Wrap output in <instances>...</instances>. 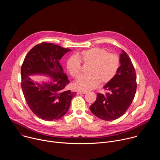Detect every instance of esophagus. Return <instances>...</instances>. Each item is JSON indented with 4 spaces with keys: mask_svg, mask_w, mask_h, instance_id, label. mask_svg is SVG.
Instances as JSON below:
<instances>
[{
    "mask_svg": "<svg viewBox=\"0 0 160 160\" xmlns=\"http://www.w3.org/2000/svg\"><path fill=\"white\" fill-rule=\"evenodd\" d=\"M87 92L84 90H78L77 91V94H85Z\"/></svg>",
    "mask_w": 160,
    "mask_h": 160,
    "instance_id": "obj_1",
    "label": "esophagus"
}]
</instances>
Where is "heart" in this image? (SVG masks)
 Masks as SVG:
<instances>
[{"instance_id":"b5f03b06","label":"heart","mask_w":160,"mask_h":160,"mask_svg":"<svg viewBox=\"0 0 160 160\" xmlns=\"http://www.w3.org/2000/svg\"><path fill=\"white\" fill-rule=\"evenodd\" d=\"M73 55L67 61L66 68L73 78L81 73L82 62L90 64L87 75L79 77L74 87L80 90H88L96 88L100 82L105 84L111 81L117 74L120 67V58L115 53H108L102 48H94L83 50L77 55Z\"/></svg>"}]
</instances>
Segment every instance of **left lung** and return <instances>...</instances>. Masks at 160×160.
<instances>
[{"mask_svg": "<svg viewBox=\"0 0 160 160\" xmlns=\"http://www.w3.org/2000/svg\"><path fill=\"white\" fill-rule=\"evenodd\" d=\"M121 65L114 78L104 87L106 94L97 93L96 101L90 106L92 112L100 119L116 120L127 111L136 92V73L128 54L122 50Z\"/></svg>", "mask_w": 160, "mask_h": 160, "instance_id": "1", "label": "left lung"}]
</instances>
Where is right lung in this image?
<instances>
[{"label": "right lung", "mask_w": 160, "mask_h": 160, "mask_svg": "<svg viewBox=\"0 0 160 160\" xmlns=\"http://www.w3.org/2000/svg\"><path fill=\"white\" fill-rule=\"evenodd\" d=\"M71 49L51 43L42 42L34 46L22 62L21 88L27 103L38 118L45 121L60 119L69 109L75 92L65 90L69 83L59 59ZM35 74L51 76L52 82L35 84L29 77Z\"/></svg>", "instance_id": "1"}]
</instances>
